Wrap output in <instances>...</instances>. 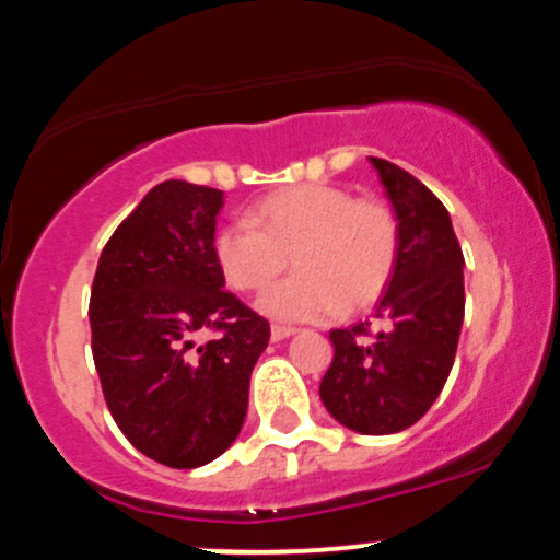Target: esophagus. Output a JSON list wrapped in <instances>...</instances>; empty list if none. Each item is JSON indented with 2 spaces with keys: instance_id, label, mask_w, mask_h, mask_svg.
Instances as JSON below:
<instances>
[{
  "instance_id": "34e87169",
  "label": "esophagus",
  "mask_w": 560,
  "mask_h": 560,
  "mask_svg": "<svg viewBox=\"0 0 560 560\" xmlns=\"http://www.w3.org/2000/svg\"><path fill=\"white\" fill-rule=\"evenodd\" d=\"M291 334H296V328H293V326H282V323H275V326H272V341L288 339Z\"/></svg>"
}]
</instances>
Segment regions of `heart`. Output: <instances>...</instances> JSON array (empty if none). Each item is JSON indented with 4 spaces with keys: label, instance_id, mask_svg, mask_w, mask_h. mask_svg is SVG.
I'll use <instances>...</instances> for the list:
<instances>
[{
    "label": "heart",
    "instance_id": "1",
    "mask_svg": "<svg viewBox=\"0 0 560 560\" xmlns=\"http://www.w3.org/2000/svg\"><path fill=\"white\" fill-rule=\"evenodd\" d=\"M400 250L395 210L336 184H293L261 197L248 221L221 226L213 256L226 285L261 293L293 256L296 275L261 299L278 320H326L374 304Z\"/></svg>",
    "mask_w": 560,
    "mask_h": 560
}]
</instances>
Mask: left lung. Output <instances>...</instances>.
Listing matches in <instances>:
<instances>
[{"mask_svg":"<svg viewBox=\"0 0 560 560\" xmlns=\"http://www.w3.org/2000/svg\"><path fill=\"white\" fill-rule=\"evenodd\" d=\"M400 224L393 280L371 320L330 330L334 360L320 382L330 417L363 435L417 424L441 395L465 317V256L448 210L411 173L371 158Z\"/></svg>","mask_w":560,"mask_h":560,"instance_id":"8db88e82","label":"left lung"}]
</instances>
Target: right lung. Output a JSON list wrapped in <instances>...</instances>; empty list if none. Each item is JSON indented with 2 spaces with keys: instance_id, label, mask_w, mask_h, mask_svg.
Segmentation results:
<instances>
[{
  "instance_id": "1",
  "label": "right lung",
  "mask_w": 560,
  "mask_h": 560,
  "mask_svg": "<svg viewBox=\"0 0 560 560\" xmlns=\"http://www.w3.org/2000/svg\"><path fill=\"white\" fill-rule=\"evenodd\" d=\"M221 208L213 186L158 184L114 230L90 288L93 360L114 422L176 470L232 446L269 345V323L226 291L215 264Z\"/></svg>"
}]
</instances>
